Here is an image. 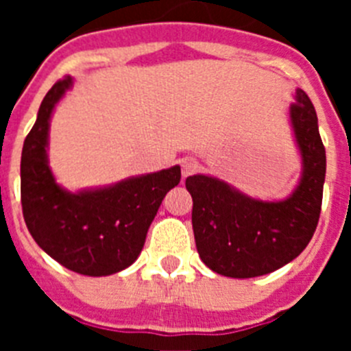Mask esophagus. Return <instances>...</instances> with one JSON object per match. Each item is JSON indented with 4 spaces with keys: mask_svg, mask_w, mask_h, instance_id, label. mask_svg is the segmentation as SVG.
<instances>
[{
    "mask_svg": "<svg viewBox=\"0 0 351 351\" xmlns=\"http://www.w3.org/2000/svg\"><path fill=\"white\" fill-rule=\"evenodd\" d=\"M197 170H198V161L195 160V158H186V160H182V176H184V178L195 173Z\"/></svg>",
    "mask_w": 351,
    "mask_h": 351,
    "instance_id": "obj_1",
    "label": "esophagus"
}]
</instances>
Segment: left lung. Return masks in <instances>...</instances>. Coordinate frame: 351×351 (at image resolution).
I'll use <instances>...</instances> for the list:
<instances>
[{
	"instance_id": "8db88e82",
	"label": "left lung",
	"mask_w": 351,
	"mask_h": 351,
	"mask_svg": "<svg viewBox=\"0 0 351 351\" xmlns=\"http://www.w3.org/2000/svg\"><path fill=\"white\" fill-rule=\"evenodd\" d=\"M290 119L302 154L297 190L281 202H262L207 176H190L191 223L202 262L228 278H256L300 255L316 230L325 181V147L309 96L297 89Z\"/></svg>"
}]
</instances>
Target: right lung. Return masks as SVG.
I'll return each instance as SVG.
<instances>
[{
    "label": "right lung",
    "mask_w": 351,
    "mask_h": 351,
    "mask_svg": "<svg viewBox=\"0 0 351 351\" xmlns=\"http://www.w3.org/2000/svg\"><path fill=\"white\" fill-rule=\"evenodd\" d=\"M71 86L58 80L40 105L21 158V202L27 230L49 256L84 276H108L141 255L149 225L167 191L181 181V169L160 170L110 188L68 193L47 165L52 108Z\"/></svg>",
    "instance_id": "add662e5"
}]
</instances>
